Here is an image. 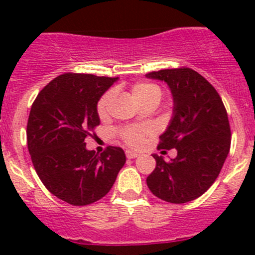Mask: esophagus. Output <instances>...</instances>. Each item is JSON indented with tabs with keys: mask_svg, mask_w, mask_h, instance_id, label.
Masks as SVG:
<instances>
[{
	"mask_svg": "<svg viewBox=\"0 0 255 255\" xmlns=\"http://www.w3.org/2000/svg\"><path fill=\"white\" fill-rule=\"evenodd\" d=\"M126 155H127L128 159H134V158H137L139 154L135 153V151H133V150H127L126 151Z\"/></svg>",
	"mask_w": 255,
	"mask_h": 255,
	"instance_id": "obj_1",
	"label": "esophagus"
}]
</instances>
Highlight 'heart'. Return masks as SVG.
<instances>
[{"instance_id": "obj_1", "label": "heart", "mask_w": 255, "mask_h": 255, "mask_svg": "<svg viewBox=\"0 0 255 255\" xmlns=\"http://www.w3.org/2000/svg\"><path fill=\"white\" fill-rule=\"evenodd\" d=\"M130 92H132V96L139 102V105L146 101H150V100H155V101L159 102L161 99V90L156 85L149 84V82H138V84H134L130 87ZM112 99L113 94L111 91L106 92L100 99L99 104H97V113H99L101 118H105L107 113H109ZM149 133H151L150 127L142 128V129L135 127H127L121 130V135H122L123 140L127 144H129L130 146L142 145L144 142V137L149 134Z\"/></svg>"}]
</instances>
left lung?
I'll list each match as a JSON object with an SVG mask.
<instances>
[{
	"instance_id": "left-lung-1",
	"label": "left lung",
	"mask_w": 255,
	"mask_h": 255,
	"mask_svg": "<svg viewBox=\"0 0 255 255\" xmlns=\"http://www.w3.org/2000/svg\"><path fill=\"white\" fill-rule=\"evenodd\" d=\"M145 78L166 82L170 89L173 117L158 149L177 151L170 160L153 154L156 166L146 185L164 201L190 202L210 189L230 153L227 111L215 87L192 69H165Z\"/></svg>"
}]
</instances>
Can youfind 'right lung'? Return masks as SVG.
Returning <instances> with one entry per match:
<instances>
[{"label":"right lung","mask_w":255,"mask_h":255,"mask_svg":"<svg viewBox=\"0 0 255 255\" xmlns=\"http://www.w3.org/2000/svg\"><path fill=\"white\" fill-rule=\"evenodd\" d=\"M118 78L63 74L38 94L27 125L28 150L44 186L58 199L85 206L111 190L126 163L122 148L102 154L85 139L100 125L97 104Z\"/></svg>","instance_id":"1"}]
</instances>
